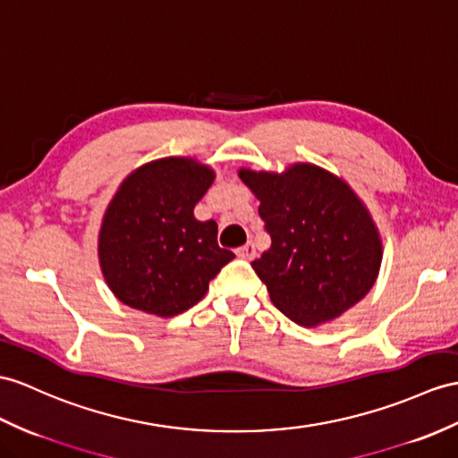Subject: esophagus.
<instances>
[{
    "label": "esophagus",
    "mask_w": 458,
    "mask_h": 458,
    "mask_svg": "<svg viewBox=\"0 0 458 458\" xmlns=\"http://www.w3.org/2000/svg\"><path fill=\"white\" fill-rule=\"evenodd\" d=\"M237 254L241 256V259H247V260H252L254 256H256V247L252 242H247V244H242L241 249H237Z\"/></svg>",
    "instance_id": "esophagus-1"
}]
</instances>
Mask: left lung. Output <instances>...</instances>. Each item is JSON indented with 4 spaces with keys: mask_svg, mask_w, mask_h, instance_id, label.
<instances>
[{
    "mask_svg": "<svg viewBox=\"0 0 458 458\" xmlns=\"http://www.w3.org/2000/svg\"><path fill=\"white\" fill-rule=\"evenodd\" d=\"M239 178L260 199L259 214L272 239L252 267L285 317L315 328L369 293L383 242L348 182L310 163L289 165L284 173L241 169Z\"/></svg>",
    "mask_w": 458,
    "mask_h": 458,
    "instance_id": "obj_1",
    "label": "left lung"
}]
</instances>
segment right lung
Returning a JSON list of instances; mask_svg holds the SVG:
<instances>
[{
	"mask_svg": "<svg viewBox=\"0 0 458 458\" xmlns=\"http://www.w3.org/2000/svg\"><path fill=\"white\" fill-rule=\"evenodd\" d=\"M214 178L192 157H163L122 181L98 231L100 270L118 301L161 318L181 315L235 259L217 244V223L194 217Z\"/></svg>",
	"mask_w": 458,
	"mask_h": 458,
	"instance_id": "right-lung-1",
	"label": "right lung"
}]
</instances>
